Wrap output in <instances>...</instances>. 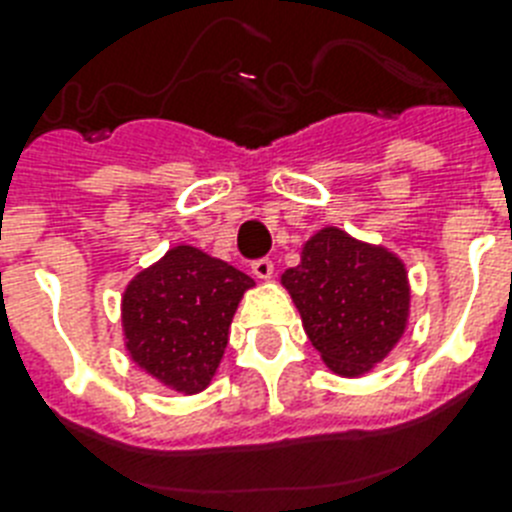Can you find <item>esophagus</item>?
Instances as JSON below:
<instances>
[{
	"mask_svg": "<svg viewBox=\"0 0 512 512\" xmlns=\"http://www.w3.org/2000/svg\"><path fill=\"white\" fill-rule=\"evenodd\" d=\"M252 273H255L257 278H263V281L273 278V260H270V257H260V260H255V263H252Z\"/></svg>",
	"mask_w": 512,
	"mask_h": 512,
	"instance_id": "1",
	"label": "esophagus"
}]
</instances>
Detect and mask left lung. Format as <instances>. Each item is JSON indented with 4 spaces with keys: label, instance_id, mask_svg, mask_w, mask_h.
<instances>
[{
    "label": "left lung",
    "instance_id": "1",
    "mask_svg": "<svg viewBox=\"0 0 512 512\" xmlns=\"http://www.w3.org/2000/svg\"><path fill=\"white\" fill-rule=\"evenodd\" d=\"M322 362L346 377L382 362L406 330L409 281L393 252L341 229L317 231L281 276Z\"/></svg>",
    "mask_w": 512,
    "mask_h": 512
}]
</instances>
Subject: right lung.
Wrapping results in <instances>:
<instances>
[{"mask_svg":"<svg viewBox=\"0 0 512 512\" xmlns=\"http://www.w3.org/2000/svg\"><path fill=\"white\" fill-rule=\"evenodd\" d=\"M255 281L203 249L174 247L137 273L122 296L132 362L184 395L210 385L229 343L231 317Z\"/></svg>","mask_w":512,"mask_h":512,"instance_id":"obj_1","label":"right lung"}]
</instances>
